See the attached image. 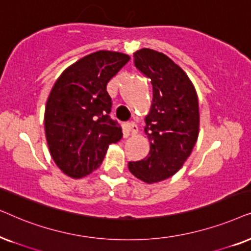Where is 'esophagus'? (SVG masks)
<instances>
[{
  "label": "esophagus",
  "mask_w": 251,
  "mask_h": 251,
  "mask_svg": "<svg viewBox=\"0 0 251 251\" xmlns=\"http://www.w3.org/2000/svg\"><path fill=\"white\" fill-rule=\"evenodd\" d=\"M126 131H127V133H128L129 135H135V134H138L139 128H138V126H136L134 123L131 122V123L126 124Z\"/></svg>",
  "instance_id": "1"
}]
</instances>
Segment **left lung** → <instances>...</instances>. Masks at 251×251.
I'll return each instance as SVG.
<instances>
[{
	"instance_id": "obj_1",
	"label": "left lung",
	"mask_w": 251,
	"mask_h": 251,
	"mask_svg": "<svg viewBox=\"0 0 251 251\" xmlns=\"http://www.w3.org/2000/svg\"><path fill=\"white\" fill-rule=\"evenodd\" d=\"M133 55L136 68L151 81L152 101L145 118L149 155L129 162L128 170L143 182H159L182 168L198 141L199 99L186 72L163 52L143 48Z\"/></svg>"
}]
</instances>
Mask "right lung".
I'll use <instances>...</instances> for the list:
<instances>
[{"mask_svg": "<svg viewBox=\"0 0 251 251\" xmlns=\"http://www.w3.org/2000/svg\"><path fill=\"white\" fill-rule=\"evenodd\" d=\"M118 51L99 50L66 68L56 80L45 110L50 155L70 178L88 176L102 164L109 146L123 138L110 119L106 83L129 61Z\"/></svg>", "mask_w": 251, "mask_h": 251, "instance_id": "obj_1", "label": "right lung"}]
</instances>
